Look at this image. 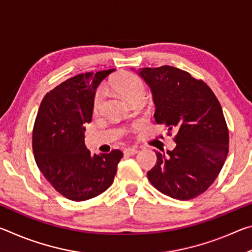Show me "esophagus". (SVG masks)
Here are the masks:
<instances>
[{"label":"esophagus","instance_id":"34e87169","mask_svg":"<svg viewBox=\"0 0 252 252\" xmlns=\"http://www.w3.org/2000/svg\"><path fill=\"white\" fill-rule=\"evenodd\" d=\"M138 152H139V150L136 148H126L125 150V155L133 156V155H136Z\"/></svg>","mask_w":252,"mask_h":252}]
</instances>
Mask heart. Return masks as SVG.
<instances>
[{
  "label": "heart",
  "mask_w": 252,
  "mask_h": 252,
  "mask_svg": "<svg viewBox=\"0 0 252 252\" xmlns=\"http://www.w3.org/2000/svg\"><path fill=\"white\" fill-rule=\"evenodd\" d=\"M109 85L111 89L120 92L131 103L135 101H142L146 96V87H144L142 81L134 74L123 73L118 78L111 80ZM105 95L106 92L103 88L95 93L94 99H93V109H94V111H97L101 108Z\"/></svg>",
  "instance_id": "heart-1"
}]
</instances>
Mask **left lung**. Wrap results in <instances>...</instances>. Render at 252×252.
<instances>
[{"mask_svg": "<svg viewBox=\"0 0 252 252\" xmlns=\"http://www.w3.org/2000/svg\"><path fill=\"white\" fill-rule=\"evenodd\" d=\"M139 75L150 87L156 122L176 132L172 151H155L157 163L148 179L163 194L190 200L203 193L222 169L229 131L222 108L202 80L178 67H143Z\"/></svg>", "mask_w": 252, "mask_h": 252, "instance_id": "8db88e82", "label": "left lung"}]
</instances>
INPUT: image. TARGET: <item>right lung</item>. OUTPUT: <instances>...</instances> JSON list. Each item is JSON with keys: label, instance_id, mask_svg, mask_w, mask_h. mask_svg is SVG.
I'll use <instances>...</instances> for the list:
<instances>
[{"label": "right lung", "instance_id": "right-lung-1", "mask_svg": "<svg viewBox=\"0 0 252 252\" xmlns=\"http://www.w3.org/2000/svg\"><path fill=\"white\" fill-rule=\"evenodd\" d=\"M116 69L78 74L48 92L33 126L37 168L55 190L72 201H84L108 189L123 153L91 155L84 144L96 88Z\"/></svg>", "mask_w": 252, "mask_h": 252}]
</instances>
